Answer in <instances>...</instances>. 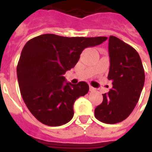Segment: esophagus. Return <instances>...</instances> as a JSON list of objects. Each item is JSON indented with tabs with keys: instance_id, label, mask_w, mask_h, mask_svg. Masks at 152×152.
<instances>
[{
	"instance_id": "34e87169",
	"label": "esophagus",
	"mask_w": 152,
	"mask_h": 152,
	"mask_svg": "<svg viewBox=\"0 0 152 152\" xmlns=\"http://www.w3.org/2000/svg\"><path fill=\"white\" fill-rule=\"evenodd\" d=\"M95 90V88H94L93 86H89V91H94Z\"/></svg>"
}]
</instances>
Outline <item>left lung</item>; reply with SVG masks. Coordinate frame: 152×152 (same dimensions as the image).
<instances>
[{"mask_svg": "<svg viewBox=\"0 0 152 152\" xmlns=\"http://www.w3.org/2000/svg\"><path fill=\"white\" fill-rule=\"evenodd\" d=\"M109 80L112 88L102 94L103 100L94 110L96 119L106 124L121 122L131 114L144 86L145 73L135 49L114 36L109 38Z\"/></svg>", "mask_w": 152, "mask_h": 152, "instance_id": "left-lung-1", "label": "left lung"}]
</instances>
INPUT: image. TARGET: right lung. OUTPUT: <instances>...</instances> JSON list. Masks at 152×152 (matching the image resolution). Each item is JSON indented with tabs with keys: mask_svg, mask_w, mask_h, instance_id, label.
<instances>
[{
	"mask_svg": "<svg viewBox=\"0 0 152 152\" xmlns=\"http://www.w3.org/2000/svg\"><path fill=\"white\" fill-rule=\"evenodd\" d=\"M107 39L44 34L26 43L17 66L18 86L28 110L40 122L60 126L72 119L74 102L89 92V85L64 84L63 75L75 66L86 48Z\"/></svg>",
	"mask_w": 152,
	"mask_h": 152,
	"instance_id": "1",
	"label": "right lung"
}]
</instances>
